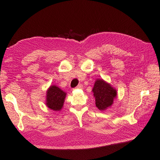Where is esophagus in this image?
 I'll return each mask as SVG.
<instances>
[{
  "label": "esophagus",
  "instance_id": "obj_1",
  "mask_svg": "<svg viewBox=\"0 0 160 160\" xmlns=\"http://www.w3.org/2000/svg\"><path fill=\"white\" fill-rule=\"evenodd\" d=\"M83 86L82 84H78V85L76 87V89H82Z\"/></svg>",
  "mask_w": 160,
  "mask_h": 160
}]
</instances>
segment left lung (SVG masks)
Masks as SVG:
<instances>
[{
	"label": "left lung",
	"mask_w": 160,
	"mask_h": 160,
	"mask_svg": "<svg viewBox=\"0 0 160 160\" xmlns=\"http://www.w3.org/2000/svg\"><path fill=\"white\" fill-rule=\"evenodd\" d=\"M96 105L99 110H105L111 107L116 97V90L103 80H97L93 88Z\"/></svg>",
	"instance_id": "obj_1"
}]
</instances>
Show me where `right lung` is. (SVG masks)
Returning <instances> with one entry per match:
<instances>
[{
    "label": "right lung",
    "mask_w": 160,
    "mask_h": 160,
    "mask_svg": "<svg viewBox=\"0 0 160 160\" xmlns=\"http://www.w3.org/2000/svg\"><path fill=\"white\" fill-rule=\"evenodd\" d=\"M65 96L66 93L60 88L51 86L47 91V106L53 111H60L63 107Z\"/></svg>",
    "instance_id": "right-lung-1"
}]
</instances>
